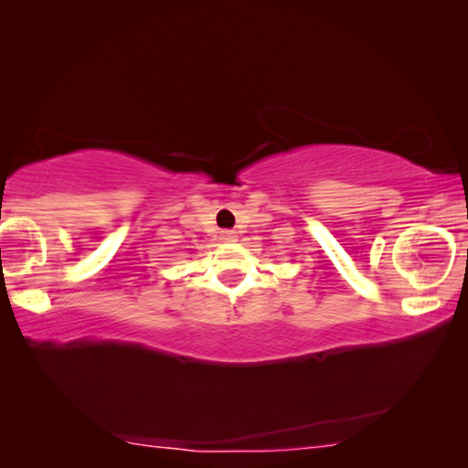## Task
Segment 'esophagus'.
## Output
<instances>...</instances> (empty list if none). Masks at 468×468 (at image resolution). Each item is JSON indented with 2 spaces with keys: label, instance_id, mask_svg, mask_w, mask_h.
I'll list each match as a JSON object with an SVG mask.
<instances>
[{
  "label": "esophagus",
  "instance_id": "esophagus-1",
  "mask_svg": "<svg viewBox=\"0 0 468 468\" xmlns=\"http://www.w3.org/2000/svg\"><path fill=\"white\" fill-rule=\"evenodd\" d=\"M236 239H239V236H236L234 229H223V232H221V240L223 242H234Z\"/></svg>",
  "mask_w": 468,
  "mask_h": 468
}]
</instances>
